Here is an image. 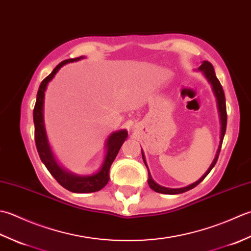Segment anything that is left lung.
Here are the masks:
<instances>
[{"label":"left lung","mask_w":251,"mask_h":251,"mask_svg":"<svg viewBox=\"0 0 251 251\" xmlns=\"http://www.w3.org/2000/svg\"><path fill=\"white\" fill-rule=\"evenodd\" d=\"M199 71H202L204 76H206V79L208 80V82L211 84L212 86V90H213V93L216 95V99H217V103H218V109H219V114H220V120H221V136H220V145L219 148L217 151V154L216 157H214V159L212 161V163L210 165V167L208 168V170L206 171V173L199 178L198 181H196L195 183L191 184V185L185 186V187H181V188H168V187H163L159 184H157L154 180H152V177L150 173V170H148V167H147V163L145 160V156L143 154L142 151V157H143V160H144L145 166L148 170V185L151 188L152 191H155L157 193H161V194H168V195H176V194H182L184 192H187L192 190L195 186H197L199 183H201L204 177H206L209 172L212 170V168L216 165L217 161H218V158H219V154H220V151H221V146H222V142L224 139V134H226V121H227V115H226V96H224V91L222 89V85L220 83V81L218 80L216 73H214V69H213V66L209 63L207 60H203L202 64L201 65V67L198 68Z\"/></svg>","instance_id":"1"}]
</instances>
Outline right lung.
Segmentation results:
<instances>
[{
    "label": "right lung",
    "instance_id": "right-lung-1",
    "mask_svg": "<svg viewBox=\"0 0 251 251\" xmlns=\"http://www.w3.org/2000/svg\"><path fill=\"white\" fill-rule=\"evenodd\" d=\"M84 58L83 56L76 58H70L61 61L58 64L54 70L50 73L47 78H45L40 84V88L37 94V101L33 109V122H34V140L39 156L41 160L47 167L55 180L57 181L61 186L65 187L73 193H93L97 192L103 188L109 181V170L111 163L114 162L115 158L118 155L120 148L124 144V142L127 137L126 130H119L112 132L106 141V155L104 158L103 165L96 173L91 176H76L67 170H65L63 167L58 165L56 161L52 148L50 146L48 140L47 131H45L44 126V96L45 90L48 88V84L52 80L55 75L58 73V70L63 67L64 65L68 63H74L80 59Z\"/></svg>",
    "mask_w": 251,
    "mask_h": 251
}]
</instances>
